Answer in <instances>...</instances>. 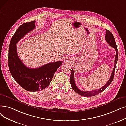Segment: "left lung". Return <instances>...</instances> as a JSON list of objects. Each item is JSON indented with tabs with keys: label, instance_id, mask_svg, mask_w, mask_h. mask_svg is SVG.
I'll return each mask as SVG.
<instances>
[{
	"label": "left lung",
	"instance_id": "1",
	"mask_svg": "<svg viewBox=\"0 0 126 126\" xmlns=\"http://www.w3.org/2000/svg\"><path fill=\"white\" fill-rule=\"evenodd\" d=\"M106 36H105V40L107 41V42L110 45L111 47L114 48L115 49V50H116V57H115V59L114 61V67L112 73L111 74V77L108 80V81L107 82V83L104 85L103 86L101 87L100 89H98L96 90H94V91H81L80 89L78 88V87L77 86V85L75 84V79H74V70L72 69V72H71L70 74V83L71 86L72 87L73 89L75 92L76 93H77L78 94H80L81 96H83L84 97H91V96H94L95 95H96L98 94H99L100 93L102 92L103 91L105 90L106 89H107V87L110 85L112 81H113V79L114 78V73H115V67H116V63L117 62V60H118V50H117V48L116 46V44L115 43V41L114 39V37L113 35L112 34V33L108 30L106 29Z\"/></svg>",
	"mask_w": 126,
	"mask_h": 126
}]
</instances>
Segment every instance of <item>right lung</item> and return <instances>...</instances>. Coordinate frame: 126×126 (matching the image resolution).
I'll use <instances>...</instances> for the list:
<instances>
[{
	"label": "right lung",
	"instance_id": "add662e5",
	"mask_svg": "<svg viewBox=\"0 0 126 126\" xmlns=\"http://www.w3.org/2000/svg\"><path fill=\"white\" fill-rule=\"evenodd\" d=\"M35 21L25 23L19 27L12 36L9 48L8 65L14 80L25 90L36 92L45 89L52 80L54 74L61 66L62 61L47 63L43 66L30 68L27 67L18 57L16 44L26 34L33 30Z\"/></svg>",
	"mask_w": 126,
	"mask_h": 126
}]
</instances>
